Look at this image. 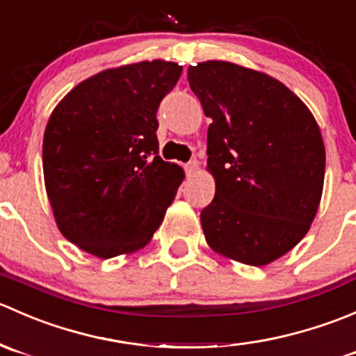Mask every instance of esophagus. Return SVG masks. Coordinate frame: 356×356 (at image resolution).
<instances>
[{"mask_svg": "<svg viewBox=\"0 0 356 356\" xmlns=\"http://www.w3.org/2000/svg\"><path fill=\"white\" fill-rule=\"evenodd\" d=\"M196 172H198V161H191V163L186 165V174H188V177H193Z\"/></svg>", "mask_w": 356, "mask_h": 356, "instance_id": "esophagus-1", "label": "esophagus"}]
</instances>
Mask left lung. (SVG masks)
I'll use <instances>...</instances> for the list:
<instances>
[{"label": "left lung", "instance_id": "1", "mask_svg": "<svg viewBox=\"0 0 356 356\" xmlns=\"http://www.w3.org/2000/svg\"><path fill=\"white\" fill-rule=\"evenodd\" d=\"M208 125L215 196L201 211L208 246L264 267L305 238L324 189L325 146L308 106L281 81L238 63L188 68Z\"/></svg>", "mask_w": 356, "mask_h": 356}]
</instances>
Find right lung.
Returning <instances> with one entry per match:
<instances>
[{
    "instance_id": "obj_1",
    "label": "right lung",
    "mask_w": 356,
    "mask_h": 356,
    "mask_svg": "<svg viewBox=\"0 0 356 356\" xmlns=\"http://www.w3.org/2000/svg\"><path fill=\"white\" fill-rule=\"evenodd\" d=\"M182 67L145 60L79 82L49 115L42 138L44 188L56 227L98 258L152 241L184 181L158 155L156 111Z\"/></svg>"
}]
</instances>
